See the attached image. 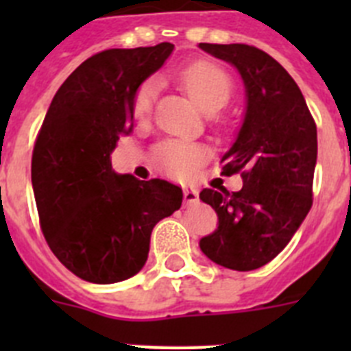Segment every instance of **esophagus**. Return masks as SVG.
<instances>
[{
  "label": "esophagus",
  "instance_id": "34e87169",
  "mask_svg": "<svg viewBox=\"0 0 351 351\" xmlns=\"http://www.w3.org/2000/svg\"><path fill=\"white\" fill-rule=\"evenodd\" d=\"M198 202V191L193 186H184V204L191 206V204Z\"/></svg>",
  "mask_w": 351,
  "mask_h": 351
}]
</instances>
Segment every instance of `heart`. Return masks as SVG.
I'll list each match as a JSON object with an SVG mask.
<instances>
[{
	"label": "heart",
	"instance_id": "obj_1",
	"mask_svg": "<svg viewBox=\"0 0 351 351\" xmlns=\"http://www.w3.org/2000/svg\"><path fill=\"white\" fill-rule=\"evenodd\" d=\"M182 86L188 95L207 112H216L226 105L234 93V82L230 75L219 64L213 61H195L181 71ZM158 84L147 79L141 84L133 95L132 112L137 119H144L151 114ZM207 158V149L202 144L179 138H167L153 147V161L158 170L170 176H190Z\"/></svg>",
	"mask_w": 351,
	"mask_h": 351
}]
</instances>
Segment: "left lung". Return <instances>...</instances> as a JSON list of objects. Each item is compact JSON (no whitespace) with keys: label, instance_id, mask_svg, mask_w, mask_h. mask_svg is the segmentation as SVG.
Segmentation results:
<instances>
[{"label":"left lung","instance_id":"obj_1","mask_svg":"<svg viewBox=\"0 0 351 351\" xmlns=\"http://www.w3.org/2000/svg\"><path fill=\"white\" fill-rule=\"evenodd\" d=\"M200 49L234 64L247 96L243 128L221 160L223 173H241L243 188L200 193L219 221L200 250L226 269L255 271L280 255L311 209L316 123L295 80L267 52L246 43Z\"/></svg>","mask_w":351,"mask_h":351}]
</instances>
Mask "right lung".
Returning a JSON list of instances; mask_svg holds the SVG:
<instances>
[{
	"mask_svg": "<svg viewBox=\"0 0 351 351\" xmlns=\"http://www.w3.org/2000/svg\"><path fill=\"white\" fill-rule=\"evenodd\" d=\"M173 51L107 49L63 82L31 158L40 228L58 260L89 283L125 281L144 267L151 232L181 207L182 190L163 179L117 176L110 153L132 130V100Z\"/></svg>",
	"mask_w": 351,
	"mask_h": 351,
	"instance_id": "add662e5",
	"label": "right lung"
}]
</instances>
